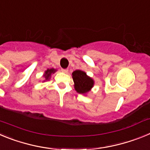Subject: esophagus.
Here are the masks:
<instances>
[{
	"mask_svg": "<svg viewBox=\"0 0 150 150\" xmlns=\"http://www.w3.org/2000/svg\"><path fill=\"white\" fill-rule=\"evenodd\" d=\"M62 71L63 73H66V74H67V72H68V70H67V69H63V68H62Z\"/></svg>",
	"mask_w": 150,
	"mask_h": 150,
	"instance_id": "esophagus-1",
	"label": "esophagus"
}]
</instances>
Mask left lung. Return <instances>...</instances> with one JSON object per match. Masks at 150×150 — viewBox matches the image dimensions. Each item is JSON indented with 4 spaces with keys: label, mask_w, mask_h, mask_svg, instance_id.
<instances>
[{
    "label": "left lung",
    "mask_w": 150,
    "mask_h": 150,
    "mask_svg": "<svg viewBox=\"0 0 150 150\" xmlns=\"http://www.w3.org/2000/svg\"><path fill=\"white\" fill-rule=\"evenodd\" d=\"M74 82V87L77 92L80 94L86 93L92 88L94 85L93 79L88 77L86 74L82 71H75L72 74Z\"/></svg>",
    "instance_id": "left-lung-1"
}]
</instances>
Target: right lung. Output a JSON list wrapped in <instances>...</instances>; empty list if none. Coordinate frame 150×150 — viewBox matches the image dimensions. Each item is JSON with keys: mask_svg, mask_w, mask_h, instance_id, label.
Returning <instances> with one entry per match:
<instances>
[{"mask_svg": "<svg viewBox=\"0 0 150 150\" xmlns=\"http://www.w3.org/2000/svg\"><path fill=\"white\" fill-rule=\"evenodd\" d=\"M55 69H53V68H52V69H48V70H47V71L45 72V75H44V76H45V78H46V80L50 79V76H51V74H53V73H55Z\"/></svg>", "mask_w": 150, "mask_h": 150, "instance_id": "add662e5", "label": "right lung"}]
</instances>
